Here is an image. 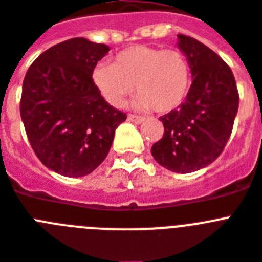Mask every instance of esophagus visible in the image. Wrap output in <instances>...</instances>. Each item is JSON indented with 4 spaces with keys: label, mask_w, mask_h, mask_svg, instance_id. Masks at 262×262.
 <instances>
[{
    "label": "esophagus",
    "mask_w": 262,
    "mask_h": 262,
    "mask_svg": "<svg viewBox=\"0 0 262 262\" xmlns=\"http://www.w3.org/2000/svg\"><path fill=\"white\" fill-rule=\"evenodd\" d=\"M127 120L132 121V122H135V124H141L142 121L145 120V117L137 116V114H129V116H127Z\"/></svg>",
    "instance_id": "34e87169"
}]
</instances>
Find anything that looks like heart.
Here are the masks:
<instances>
[{
	"mask_svg": "<svg viewBox=\"0 0 262 262\" xmlns=\"http://www.w3.org/2000/svg\"><path fill=\"white\" fill-rule=\"evenodd\" d=\"M92 78L112 106H124L136 83L138 107L153 106L156 112L166 113L185 100L190 86V65L177 49L135 45L117 53L113 63L98 62Z\"/></svg>",
	"mask_w": 262,
	"mask_h": 262,
	"instance_id": "b5f03b06",
	"label": "heart"
}]
</instances>
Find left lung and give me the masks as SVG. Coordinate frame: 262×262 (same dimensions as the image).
I'll list each match as a JSON object with an SVG mask.
<instances>
[{"label":"left lung","mask_w":262,"mask_h":262,"mask_svg":"<svg viewBox=\"0 0 262 262\" xmlns=\"http://www.w3.org/2000/svg\"><path fill=\"white\" fill-rule=\"evenodd\" d=\"M179 48L190 65L192 85L186 100L160 117L164 136L151 146V155L172 172L190 173L223 153L239 97L232 69L219 54L184 34H179Z\"/></svg>","instance_id":"obj_1"}]
</instances>
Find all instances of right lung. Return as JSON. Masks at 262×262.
<instances>
[{"label": "right lung", "mask_w": 262, "mask_h": 262, "mask_svg": "<svg viewBox=\"0 0 262 262\" xmlns=\"http://www.w3.org/2000/svg\"><path fill=\"white\" fill-rule=\"evenodd\" d=\"M109 46L77 37L39 54L26 72L19 113L26 136L46 168L82 177L111 150L114 132L126 120L107 104L92 72Z\"/></svg>", "instance_id": "add662e5"}]
</instances>
